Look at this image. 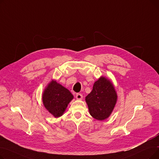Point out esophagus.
Here are the masks:
<instances>
[{"instance_id": "1", "label": "esophagus", "mask_w": 159, "mask_h": 159, "mask_svg": "<svg viewBox=\"0 0 159 159\" xmlns=\"http://www.w3.org/2000/svg\"><path fill=\"white\" fill-rule=\"evenodd\" d=\"M76 98H77V100H81V99H82V95L80 94V93H77V94L76 95Z\"/></svg>"}]
</instances>
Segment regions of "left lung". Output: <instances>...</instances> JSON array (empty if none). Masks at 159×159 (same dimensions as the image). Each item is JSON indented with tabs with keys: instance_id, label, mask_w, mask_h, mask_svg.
Instances as JSON below:
<instances>
[{
	"instance_id": "8db88e82",
	"label": "left lung",
	"mask_w": 159,
	"mask_h": 159,
	"mask_svg": "<svg viewBox=\"0 0 159 159\" xmlns=\"http://www.w3.org/2000/svg\"><path fill=\"white\" fill-rule=\"evenodd\" d=\"M89 114L98 120L111 115L117 101V94L112 82L101 76L95 82L93 89L86 97Z\"/></svg>"
}]
</instances>
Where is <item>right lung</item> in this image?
<instances>
[{"label": "right lung", "mask_w": 159, "mask_h": 159, "mask_svg": "<svg viewBox=\"0 0 159 159\" xmlns=\"http://www.w3.org/2000/svg\"><path fill=\"white\" fill-rule=\"evenodd\" d=\"M73 99V95L70 91L55 80L48 83L42 95L45 108L55 118L64 114Z\"/></svg>", "instance_id": "obj_1"}]
</instances>
